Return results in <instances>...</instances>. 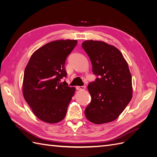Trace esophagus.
Listing matches in <instances>:
<instances>
[{
	"label": "esophagus",
	"mask_w": 157,
	"mask_h": 157,
	"mask_svg": "<svg viewBox=\"0 0 157 157\" xmlns=\"http://www.w3.org/2000/svg\"><path fill=\"white\" fill-rule=\"evenodd\" d=\"M77 90H84L86 89V86H77Z\"/></svg>",
	"instance_id": "obj_1"
}]
</instances>
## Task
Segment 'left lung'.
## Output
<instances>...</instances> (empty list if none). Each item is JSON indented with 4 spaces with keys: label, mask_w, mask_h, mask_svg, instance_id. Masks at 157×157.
Instances as JSON below:
<instances>
[{
    "label": "left lung",
    "mask_w": 157,
    "mask_h": 157,
    "mask_svg": "<svg viewBox=\"0 0 157 157\" xmlns=\"http://www.w3.org/2000/svg\"><path fill=\"white\" fill-rule=\"evenodd\" d=\"M82 46L99 76L88 85L92 101L85 109L86 118L96 124L115 121L132 98V75L121 51L99 40H86Z\"/></svg>",
    "instance_id": "8db88e82"
}]
</instances>
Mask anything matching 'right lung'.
I'll list each match as a JSON object with an SVG mask.
<instances>
[{
  "mask_svg": "<svg viewBox=\"0 0 157 157\" xmlns=\"http://www.w3.org/2000/svg\"><path fill=\"white\" fill-rule=\"evenodd\" d=\"M77 40L52 41L36 50L24 71L22 92L34 115L40 121L55 124L62 121L75 92L61 79L66 77L65 62Z\"/></svg>",
  "mask_w": 157,
  "mask_h": 157,
  "instance_id": "obj_1",
  "label": "right lung"
}]
</instances>
